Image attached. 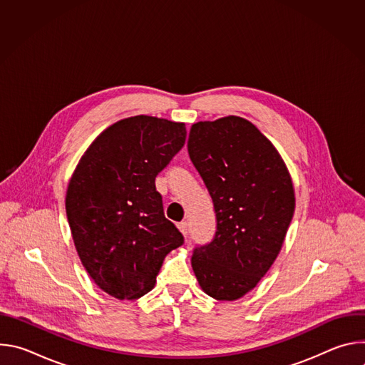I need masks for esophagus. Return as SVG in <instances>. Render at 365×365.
<instances>
[{
  "mask_svg": "<svg viewBox=\"0 0 365 365\" xmlns=\"http://www.w3.org/2000/svg\"><path fill=\"white\" fill-rule=\"evenodd\" d=\"M178 228L180 230V232L185 235V237H187V234H189V228H187V222H179L178 224Z\"/></svg>",
  "mask_w": 365,
  "mask_h": 365,
  "instance_id": "1",
  "label": "esophagus"
}]
</instances>
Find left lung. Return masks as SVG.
Here are the masks:
<instances>
[{"label": "left lung", "mask_w": 365, "mask_h": 365, "mask_svg": "<svg viewBox=\"0 0 365 365\" xmlns=\"http://www.w3.org/2000/svg\"><path fill=\"white\" fill-rule=\"evenodd\" d=\"M187 151L217 217L214 240L195 247L192 269L206 294L237 300L280 252L294 212L292 178L272 141L241 117L193 124Z\"/></svg>", "instance_id": "8db88e82"}]
</instances>
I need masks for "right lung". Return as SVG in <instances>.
I'll return each instance as SVG.
<instances>
[{
	"label": "right lung",
	"instance_id": "right-lung-1",
	"mask_svg": "<svg viewBox=\"0 0 365 365\" xmlns=\"http://www.w3.org/2000/svg\"><path fill=\"white\" fill-rule=\"evenodd\" d=\"M183 123L135 115L102 131L79 160L66 215L81 262L106 293H148L165 257L183 244L165 217L158 176L185 145Z\"/></svg>",
	"mask_w": 365,
	"mask_h": 365
}]
</instances>
